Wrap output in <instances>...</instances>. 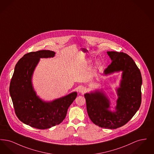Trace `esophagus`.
<instances>
[{
    "label": "esophagus",
    "instance_id": "1",
    "mask_svg": "<svg viewBox=\"0 0 154 154\" xmlns=\"http://www.w3.org/2000/svg\"><path fill=\"white\" fill-rule=\"evenodd\" d=\"M86 91H87V89L84 87H82V88H80V89H79V92L82 94H84L85 92H86Z\"/></svg>",
    "mask_w": 154,
    "mask_h": 154
}]
</instances>
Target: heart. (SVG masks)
Wrapping results in <instances>:
<instances>
[{
	"mask_svg": "<svg viewBox=\"0 0 154 154\" xmlns=\"http://www.w3.org/2000/svg\"><path fill=\"white\" fill-rule=\"evenodd\" d=\"M96 65L98 66V65H99V63H96Z\"/></svg>",
	"mask_w": 154,
	"mask_h": 154,
	"instance_id": "heart-1",
	"label": "heart"
}]
</instances>
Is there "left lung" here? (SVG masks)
<instances>
[{
  "label": "left lung",
  "instance_id": "obj_1",
  "mask_svg": "<svg viewBox=\"0 0 154 154\" xmlns=\"http://www.w3.org/2000/svg\"><path fill=\"white\" fill-rule=\"evenodd\" d=\"M112 60L104 74L122 71L116 111L109 110L110 102L99 91L84 95L88 116L94 124L107 129H117L128 123L139 109L141 103L142 77L133 59L124 52L108 51Z\"/></svg>",
  "mask_w": 154,
  "mask_h": 154
}]
</instances>
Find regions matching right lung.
Listing matches in <instances>:
<instances>
[{
  "mask_svg": "<svg viewBox=\"0 0 154 154\" xmlns=\"http://www.w3.org/2000/svg\"><path fill=\"white\" fill-rule=\"evenodd\" d=\"M55 52L41 50L26 54L15 67L10 85V94L17 117L23 123L45 129L60 124L77 94L74 92L51 102H43L37 96L31 79L41 58L54 57Z\"/></svg>",
  "mask_w": 154,
  "mask_h": 154,
  "instance_id": "1",
  "label": "right lung"
}]
</instances>
